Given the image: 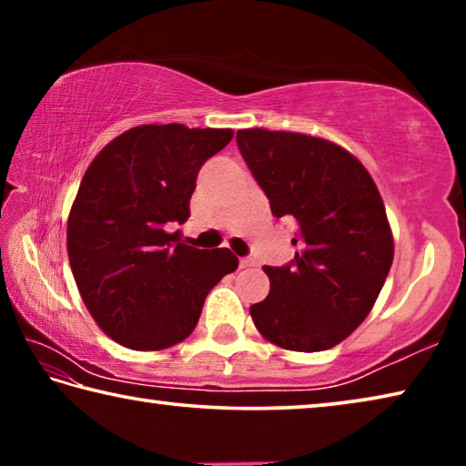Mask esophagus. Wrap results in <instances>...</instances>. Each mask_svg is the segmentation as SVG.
Returning a JSON list of instances; mask_svg holds the SVG:
<instances>
[{"instance_id":"34e87169","label":"esophagus","mask_w":466,"mask_h":466,"mask_svg":"<svg viewBox=\"0 0 466 466\" xmlns=\"http://www.w3.org/2000/svg\"><path fill=\"white\" fill-rule=\"evenodd\" d=\"M255 265H257L255 258H250V257H242L240 258V267H255Z\"/></svg>"}]
</instances>
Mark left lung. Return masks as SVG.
Instances as JSON below:
<instances>
[{"mask_svg": "<svg viewBox=\"0 0 466 466\" xmlns=\"http://www.w3.org/2000/svg\"><path fill=\"white\" fill-rule=\"evenodd\" d=\"M236 144L271 214L298 222L291 263L263 267L271 288L250 306L255 327L283 350H330L364 322L390 271L394 242L378 187L329 139L255 127L236 133Z\"/></svg>", "mask_w": 466, "mask_h": 466, "instance_id": "obj_1", "label": "left lung"}]
</instances>
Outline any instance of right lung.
Returning a JSON list of instances; mask_svg holds the SVG:
<instances>
[{"label": "right lung", "mask_w": 466, "mask_h": 466, "mask_svg": "<svg viewBox=\"0 0 466 466\" xmlns=\"http://www.w3.org/2000/svg\"><path fill=\"white\" fill-rule=\"evenodd\" d=\"M232 129L139 125L100 149L67 218V255L86 309L123 347L167 350L193 333L232 250L178 242L197 175Z\"/></svg>", "instance_id": "right-lung-1"}]
</instances>
